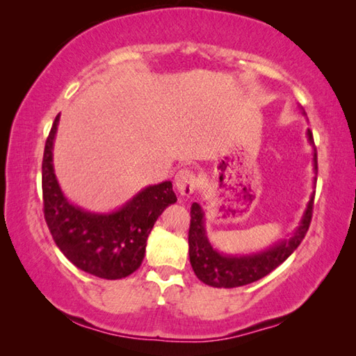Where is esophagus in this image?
<instances>
[{"label": "esophagus", "mask_w": 356, "mask_h": 356, "mask_svg": "<svg viewBox=\"0 0 356 356\" xmlns=\"http://www.w3.org/2000/svg\"><path fill=\"white\" fill-rule=\"evenodd\" d=\"M174 185H176L180 195L188 197V195H191L194 193L195 185H197V180H195V176L193 171L180 170L176 174V177H174Z\"/></svg>", "instance_id": "esophagus-1"}]
</instances>
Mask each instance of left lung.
<instances>
[{
  "mask_svg": "<svg viewBox=\"0 0 356 356\" xmlns=\"http://www.w3.org/2000/svg\"><path fill=\"white\" fill-rule=\"evenodd\" d=\"M307 140L314 147L311 130H307ZM316 170H318V165H316V149L314 148V171L316 172ZM314 180L316 179L314 177ZM312 207L314 195H311L307 202L298 228L293 231L289 238L277 241L274 246L260 252L228 255L218 252L211 245L205 229V213H203L199 203H193L188 245H190V261L194 274L197 275L200 282L208 286L226 287V289L245 286L263 278L280 266L303 241L309 225H311Z\"/></svg>",
  "mask_w": 356,
  "mask_h": 356,
  "instance_id": "left-lung-1",
  "label": "left lung"
}]
</instances>
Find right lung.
I'll return each instance as SVG.
<instances>
[{
    "instance_id": "1",
    "label": "right lung",
    "mask_w": 356,
    "mask_h": 356,
    "mask_svg": "<svg viewBox=\"0 0 356 356\" xmlns=\"http://www.w3.org/2000/svg\"><path fill=\"white\" fill-rule=\"evenodd\" d=\"M59 115L45 140L42 157L44 217L53 240L74 266L105 280L125 278L145 257L147 238L163 209L177 202L172 184L149 185L111 213H92L73 205L58 184L53 142Z\"/></svg>"
}]
</instances>
